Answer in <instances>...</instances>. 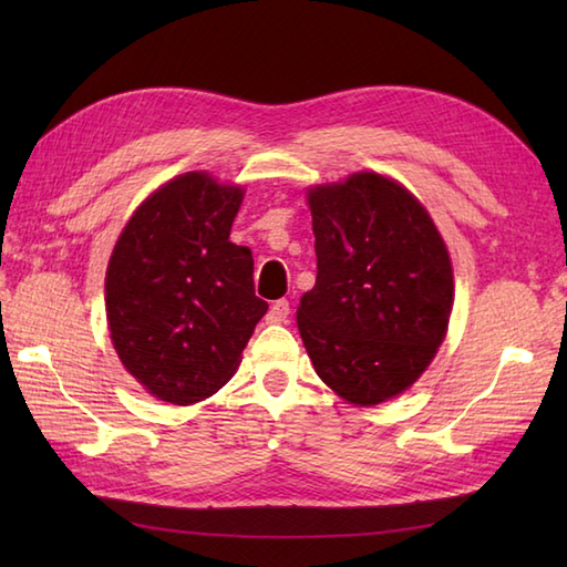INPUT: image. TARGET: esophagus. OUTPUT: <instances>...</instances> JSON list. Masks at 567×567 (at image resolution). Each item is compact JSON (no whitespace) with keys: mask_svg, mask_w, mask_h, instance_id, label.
Returning a JSON list of instances; mask_svg holds the SVG:
<instances>
[{"mask_svg":"<svg viewBox=\"0 0 567 567\" xmlns=\"http://www.w3.org/2000/svg\"><path fill=\"white\" fill-rule=\"evenodd\" d=\"M287 317H290V302H287V299H280V302H275L270 307L265 321H268V323H282V321H287Z\"/></svg>","mask_w":567,"mask_h":567,"instance_id":"obj_1","label":"esophagus"}]
</instances>
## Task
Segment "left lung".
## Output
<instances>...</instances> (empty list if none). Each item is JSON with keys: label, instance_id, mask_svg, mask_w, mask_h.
<instances>
[{"label": "left lung", "instance_id": "8db88e82", "mask_svg": "<svg viewBox=\"0 0 567 567\" xmlns=\"http://www.w3.org/2000/svg\"><path fill=\"white\" fill-rule=\"evenodd\" d=\"M317 285L297 327L317 375L353 404L412 388L443 343L453 268L429 212L400 183L355 173L309 189Z\"/></svg>", "mask_w": 567, "mask_h": 567}]
</instances>
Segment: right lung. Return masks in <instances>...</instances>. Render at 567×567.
<instances>
[{"mask_svg":"<svg viewBox=\"0 0 567 567\" xmlns=\"http://www.w3.org/2000/svg\"><path fill=\"white\" fill-rule=\"evenodd\" d=\"M244 189L185 173L141 204L106 268V321L124 368L153 396L195 404L231 380L268 302L250 248L228 240Z\"/></svg>","mask_w":567,"mask_h":567,"instance_id":"obj_1","label":"right lung"}]
</instances>
